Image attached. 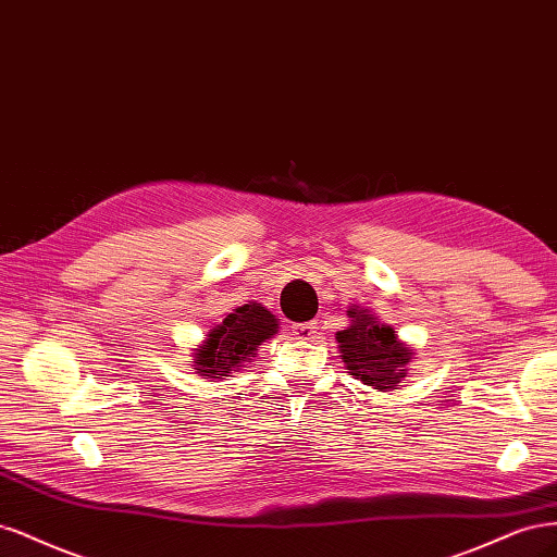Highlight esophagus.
<instances>
[{"label":"esophagus","mask_w":557,"mask_h":557,"mask_svg":"<svg viewBox=\"0 0 557 557\" xmlns=\"http://www.w3.org/2000/svg\"><path fill=\"white\" fill-rule=\"evenodd\" d=\"M292 331L300 339H310L317 333V324H314V321H305V324H294Z\"/></svg>","instance_id":"obj_1"}]
</instances>
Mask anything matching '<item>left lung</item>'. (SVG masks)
I'll return each instance as SVG.
<instances>
[{
	"label": "left lung",
	"mask_w": 557,
	"mask_h": 557,
	"mask_svg": "<svg viewBox=\"0 0 557 557\" xmlns=\"http://www.w3.org/2000/svg\"><path fill=\"white\" fill-rule=\"evenodd\" d=\"M349 317L351 326L335 335L347 370L372 388H396L407 376V363L414 351L400 343L396 331L376 324V319L366 310H349Z\"/></svg>",
	"instance_id": "8db88e82"
}]
</instances>
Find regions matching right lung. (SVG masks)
<instances>
[{
	"instance_id": "right-lung-1",
	"label": "right lung",
	"mask_w": 557,
	"mask_h": 557,
	"mask_svg": "<svg viewBox=\"0 0 557 557\" xmlns=\"http://www.w3.org/2000/svg\"><path fill=\"white\" fill-rule=\"evenodd\" d=\"M277 329L275 314L263 310L259 302L243 305L208 333V343L194 356V370H199L206 380H212V376L222 380L228 372L243 368L257 347L275 335Z\"/></svg>"
}]
</instances>
